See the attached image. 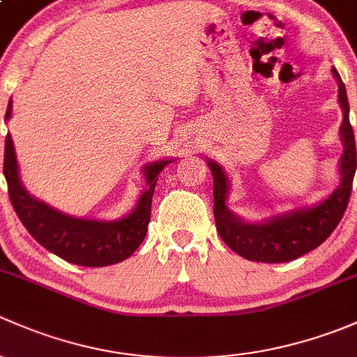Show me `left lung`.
<instances>
[{
  "label": "left lung",
  "mask_w": 357,
  "mask_h": 357,
  "mask_svg": "<svg viewBox=\"0 0 357 357\" xmlns=\"http://www.w3.org/2000/svg\"><path fill=\"white\" fill-rule=\"evenodd\" d=\"M339 84V102L344 120L340 125V139L344 153L340 158V183L325 201L311 208L294 209L285 215L273 216L263 223H248L227 208V194L230 182L223 168L215 161H208L213 174V197H215V222L222 241L238 256L261 263H285L313 251L330 237L342 220L352 192L357 156L352 125L349 122V101L339 72L332 68Z\"/></svg>",
  "instance_id": "left-lung-1"
}]
</instances>
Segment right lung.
Here are the masks:
<instances>
[{
    "instance_id": "right-lung-1",
    "label": "right lung",
    "mask_w": 357,
    "mask_h": 357,
    "mask_svg": "<svg viewBox=\"0 0 357 357\" xmlns=\"http://www.w3.org/2000/svg\"><path fill=\"white\" fill-rule=\"evenodd\" d=\"M10 116H12V99L8 102L5 119L10 120ZM168 163H172V160L146 165L142 172L148 189L142 192L132 213L115 222L73 218L32 197L20 180L15 146L10 134H6L5 141L3 174L8 183L10 201L15 213L29 234L43 248L60 256L61 259L79 266L96 268L127 259L142 244L151 220V201L158 175Z\"/></svg>"
}]
</instances>
